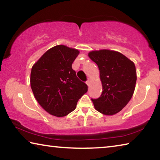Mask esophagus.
<instances>
[{
	"instance_id": "obj_1",
	"label": "esophagus",
	"mask_w": 160,
	"mask_h": 160,
	"mask_svg": "<svg viewBox=\"0 0 160 160\" xmlns=\"http://www.w3.org/2000/svg\"><path fill=\"white\" fill-rule=\"evenodd\" d=\"M90 79H88V80L86 81V84L89 86V85H90Z\"/></svg>"
}]
</instances>
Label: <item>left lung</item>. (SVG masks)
Masks as SVG:
<instances>
[{"mask_svg":"<svg viewBox=\"0 0 160 160\" xmlns=\"http://www.w3.org/2000/svg\"><path fill=\"white\" fill-rule=\"evenodd\" d=\"M88 56L99 68L103 90L99 98L92 99L94 108L105 115L117 113L133 94L137 80L135 64L114 51H93Z\"/></svg>","mask_w":160,"mask_h":160,"instance_id":"1","label":"left lung"}]
</instances>
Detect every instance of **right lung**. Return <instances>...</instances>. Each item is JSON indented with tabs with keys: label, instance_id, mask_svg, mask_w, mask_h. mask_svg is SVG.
<instances>
[{
	"label": "right lung",
	"instance_id": "add662e5",
	"mask_svg": "<svg viewBox=\"0 0 160 160\" xmlns=\"http://www.w3.org/2000/svg\"><path fill=\"white\" fill-rule=\"evenodd\" d=\"M79 51L58 45L50 48L32 68L30 85L38 103L50 114L63 117L76 108L88 85L78 79L72 63Z\"/></svg>",
	"mask_w": 160,
	"mask_h": 160
}]
</instances>
